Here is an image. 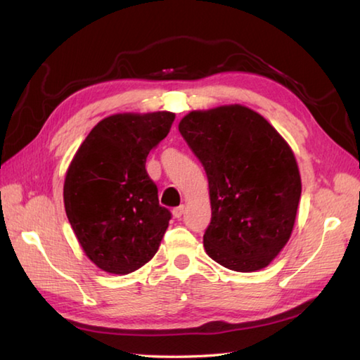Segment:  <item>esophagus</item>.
Returning <instances> with one entry per match:
<instances>
[{
	"instance_id": "1",
	"label": "esophagus",
	"mask_w": 360,
	"mask_h": 360,
	"mask_svg": "<svg viewBox=\"0 0 360 360\" xmlns=\"http://www.w3.org/2000/svg\"><path fill=\"white\" fill-rule=\"evenodd\" d=\"M184 210H186V207L184 205H179V207H176V209H173V217L174 218H181L182 217V213H184Z\"/></svg>"
}]
</instances>
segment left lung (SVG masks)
<instances>
[{
  "mask_svg": "<svg viewBox=\"0 0 360 360\" xmlns=\"http://www.w3.org/2000/svg\"><path fill=\"white\" fill-rule=\"evenodd\" d=\"M178 128L207 173V255L236 272L269 266L290 238L302 195L289 143L262 114L236 103L190 111Z\"/></svg>",
  "mask_w": 360,
  "mask_h": 360,
  "instance_id": "obj_1",
  "label": "left lung"
}]
</instances>
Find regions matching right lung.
<instances>
[{
	"label": "right lung",
	"mask_w": 360,
	"mask_h": 360,
	"mask_svg": "<svg viewBox=\"0 0 360 360\" xmlns=\"http://www.w3.org/2000/svg\"><path fill=\"white\" fill-rule=\"evenodd\" d=\"M173 120L170 111L112 114L91 129L68 167L66 217L98 269L127 275L158 252L172 213L159 205L145 162Z\"/></svg>",
	"instance_id": "obj_1"
}]
</instances>
